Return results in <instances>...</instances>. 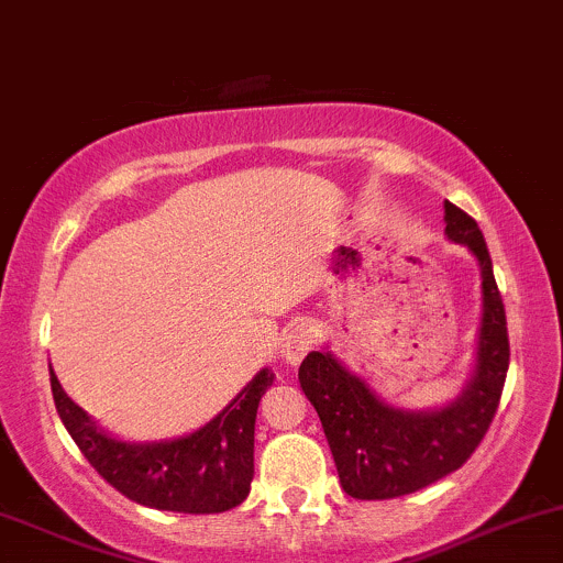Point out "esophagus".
I'll use <instances>...</instances> for the list:
<instances>
[{
    "instance_id": "1",
    "label": "esophagus",
    "mask_w": 563,
    "mask_h": 563,
    "mask_svg": "<svg viewBox=\"0 0 563 563\" xmlns=\"http://www.w3.org/2000/svg\"><path fill=\"white\" fill-rule=\"evenodd\" d=\"M314 342H318V333H314L312 325H299V329L286 333V339H283V350H280L283 366L288 368L299 366L301 357L314 347Z\"/></svg>"
}]
</instances>
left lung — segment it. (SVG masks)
Segmentation results:
<instances>
[{
  "label": "left lung",
  "mask_w": 563,
  "mask_h": 563,
  "mask_svg": "<svg viewBox=\"0 0 563 563\" xmlns=\"http://www.w3.org/2000/svg\"><path fill=\"white\" fill-rule=\"evenodd\" d=\"M443 221L446 238L465 245L481 269V325L465 387L443 406L404 409L382 398L329 344L299 366L301 390L323 422L339 484L355 499L404 497L460 471L497 413L510 344L492 256L478 224L449 200Z\"/></svg>",
  "instance_id": "left-lung-1"
}]
</instances>
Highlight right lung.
Here are the masks:
<instances>
[{
  "mask_svg": "<svg viewBox=\"0 0 563 563\" xmlns=\"http://www.w3.org/2000/svg\"><path fill=\"white\" fill-rule=\"evenodd\" d=\"M272 379L262 368L211 422L187 435L122 441L74 404L51 368L55 409L85 460L128 499L173 512H224L249 497L256 409Z\"/></svg>",
  "mask_w": 563,
  "mask_h": 563,
  "instance_id": "obj_1",
  "label": "right lung"
}]
</instances>
